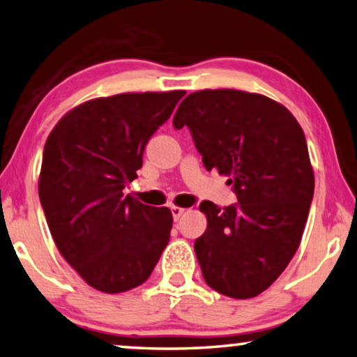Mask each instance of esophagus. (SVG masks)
Here are the masks:
<instances>
[{"label":"esophagus","instance_id":"esophagus-1","mask_svg":"<svg viewBox=\"0 0 357 357\" xmlns=\"http://www.w3.org/2000/svg\"><path fill=\"white\" fill-rule=\"evenodd\" d=\"M170 211H172V217H174V220H178V219H180V215H182V214L185 213V209H183V208H177V206H172V208H170Z\"/></svg>","mask_w":357,"mask_h":357}]
</instances>
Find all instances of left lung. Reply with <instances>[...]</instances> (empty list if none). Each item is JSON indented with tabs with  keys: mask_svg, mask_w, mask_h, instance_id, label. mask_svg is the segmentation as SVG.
Here are the masks:
<instances>
[{
	"mask_svg": "<svg viewBox=\"0 0 357 357\" xmlns=\"http://www.w3.org/2000/svg\"><path fill=\"white\" fill-rule=\"evenodd\" d=\"M188 127L203 164L229 175L238 203L203 201L208 227L196 238L213 290L246 299L267 290L296 252L314 196L306 137L287 107L240 90L191 93L174 116Z\"/></svg>",
	"mask_w": 357,
	"mask_h": 357,
	"instance_id": "obj_1",
	"label": "left lung"
}]
</instances>
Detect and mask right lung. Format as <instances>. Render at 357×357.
Returning <instances> with one entry per match:
<instances>
[{"instance_id": "add662e5", "label": "right lung", "mask_w": 357, "mask_h": 357, "mask_svg": "<svg viewBox=\"0 0 357 357\" xmlns=\"http://www.w3.org/2000/svg\"><path fill=\"white\" fill-rule=\"evenodd\" d=\"M183 95L123 93L86 101L45 143L38 195L50 231L64 259L102 293L146 282L167 246L170 209L142 204L123 188Z\"/></svg>"}]
</instances>
